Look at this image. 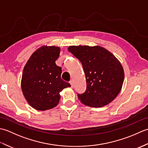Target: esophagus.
Segmentation results:
<instances>
[{
  "instance_id": "1",
  "label": "esophagus",
  "mask_w": 148,
  "mask_h": 148,
  "mask_svg": "<svg viewBox=\"0 0 148 148\" xmlns=\"http://www.w3.org/2000/svg\"><path fill=\"white\" fill-rule=\"evenodd\" d=\"M70 84H71V87L73 88L74 87V81H73V80H71L70 81Z\"/></svg>"
}]
</instances>
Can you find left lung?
<instances>
[{
	"label": "left lung",
	"mask_w": 148,
	"mask_h": 148,
	"mask_svg": "<svg viewBox=\"0 0 148 148\" xmlns=\"http://www.w3.org/2000/svg\"><path fill=\"white\" fill-rule=\"evenodd\" d=\"M68 50L82 64L86 89L77 94L83 104L100 108L111 102L121 90L124 71L121 63L101 46H71Z\"/></svg>",
	"instance_id": "left-lung-1"
}]
</instances>
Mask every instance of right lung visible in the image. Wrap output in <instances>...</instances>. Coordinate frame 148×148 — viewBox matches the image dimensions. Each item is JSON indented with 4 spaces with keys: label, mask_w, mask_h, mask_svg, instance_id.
<instances>
[{
    "label": "right lung",
    "mask_w": 148,
    "mask_h": 148,
    "mask_svg": "<svg viewBox=\"0 0 148 148\" xmlns=\"http://www.w3.org/2000/svg\"><path fill=\"white\" fill-rule=\"evenodd\" d=\"M60 48L44 46L31 55L25 66L21 86L28 103L36 110L55 108L60 99V92L71 84L62 79V68L56 65Z\"/></svg>",
    "instance_id": "obj_1"
}]
</instances>
